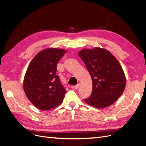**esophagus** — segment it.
Segmentation results:
<instances>
[{
  "mask_svg": "<svg viewBox=\"0 0 146 146\" xmlns=\"http://www.w3.org/2000/svg\"><path fill=\"white\" fill-rule=\"evenodd\" d=\"M79 87H80V83H78L77 85L74 86V88H75V89H76V90H77Z\"/></svg>",
  "mask_w": 146,
  "mask_h": 146,
  "instance_id": "34e87169",
  "label": "esophagus"
}]
</instances>
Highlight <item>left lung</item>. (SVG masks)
Returning <instances> with one entry per match:
<instances>
[{
  "instance_id": "left-lung-1",
  "label": "left lung",
  "mask_w": 146,
  "mask_h": 146,
  "mask_svg": "<svg viewBox=\"0 0 146 146\" xmlns=\"http://www.w3.org/2000/svg\"><path fill=\"white\" fill-rule=\"evenodd\" d=\"M78 54L92 82V93L84 100L97 108L109 107L120 98L125 88L126 78L121 64L105 48H84Z\"/></svg>"
}]
</instances>
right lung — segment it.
Listing matches in <instances>:
<instances>
[{"instance_id": "right-lung-1", "label": "right lung", "mask_w": 146, "mask_h": 146, "mask_svg": "<svg viewBox=\"0 0 146 146\" xmlns=\"http://www.w3.org/2000/svg\"><path fill=\"white\" fill-rule=\"evenodd\" d=\"M66 52L62 48H46L38 53L28 66L24 90L28 99L38 109L50 110L63 101L66 91L56 74V66Z\"/></svg>"}]
</instances>
